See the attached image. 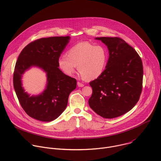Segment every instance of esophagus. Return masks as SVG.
Masks as SVG:
<instances>
[{"label":"esophagus","instance_id":"obj_1","mask_svg":"<svg viewBox=\"0 0 161 161\" xmlns=\"http://www.w3.org/2000/svg\"><path fill=\"white\" fill-rule=\"evenodd\" d=\"M77 85H78V86L79 87H83V86H84V85H83V83H81L79 82V81L77 83Z\"/></svg>","mask_w":161,"mask_h":161}]
</instances>
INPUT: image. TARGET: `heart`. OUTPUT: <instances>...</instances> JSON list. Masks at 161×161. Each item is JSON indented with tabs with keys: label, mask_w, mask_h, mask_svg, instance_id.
Returning <instances> with one entry per match:
<instances>
[{
	"label": "heart",
	"mask_w": 161,
	"mask_h": 161,
	"mask_svg": "<svg viewBox=\"0 0 161 161\" xmlns=\"http://www.w3.org/2000/svg\"><path fill=\"white\" fill-rule=\"evenodd\" d=\"M67 55L58 59V65L62 72L72 76L78 66V70L85 80H94L104 73L108 60V52L103 45L83 41L69 49Z\"/></svg>",
	"instance_id": "1"
}]
</instances>
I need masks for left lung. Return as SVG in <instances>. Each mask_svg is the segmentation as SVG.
<instances>
[{"instance_id": "8db88e82", "label": "left lung", "mask_w": 161, "mask_h": 161, "mask_svg": "<svg viewBox=\"0 0 161 161\" xmlns=\"http://www.w3.org/2000/svg\"><path fill=\"white\" fill-rule=\"evenodd\" d=\"M109 51L103 75L90 82L92 94L88 104L105 119L120 117L129 111L139 101L143 84L142 59L135 50L119 37H96Z\"/></svg>"}]
</instances>
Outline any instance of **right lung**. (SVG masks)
Listing matches in <instances>:
<instances>
[{
	"instance_id": "1",
	"label": "right lung",
	"mask_w": 161,
	"mask_h": 161,
	"mask_svg": "<svg viewBox=\"0 0 161 161\" xmlns=\"http://www.w3.org/2000/svg\"><path fill=\"white\" fill-rule=\"evenodd\" d=\"M71 37L41 38L23 49L16 61L13 85L19 102L31 117L42 122L57 119L65 110L70 93L76 87V80L65 75L58 68V59ZM32 66L46 73L47 83L39 95L31 96L22 86V75Z\"/></svg>"
}]
</instances>
